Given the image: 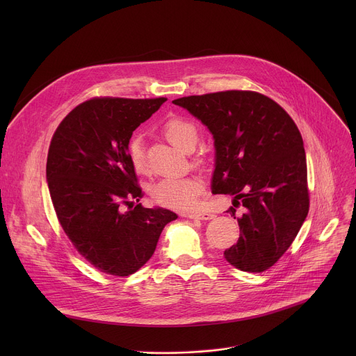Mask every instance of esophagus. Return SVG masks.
<instances>
[{"instance_id":"esophagus-1","label":"esophagus","mask_w":356,"mask_h":356,"mask_svg":"<svg viewBox=\"0 0 356 356\" xmlns=\"http://www.w3.org/2000/svg\"><path fill=\"white\" fill-rule=\"evenodd\" d=\"M183 217H187V218H191V220H213L216 216L211 214V213H194V214H184Z\"/></svg>"}]
</instances>
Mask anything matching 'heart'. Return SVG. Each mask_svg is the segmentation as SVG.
<instances>
[{"label": "heart", "instance_id": "b5f03b06", "mask_svg": "<svg viewBox=\"0 0 356 356\" xmlns=\"http://www.w3.org/2000/svg\"><path fill=\"white\" fill-rule=\"evenodd\" d=\"M162 132L173 146L184 152L191 150L197 142L195 125L180 117L169 118L163 124ZM128 154L134 170L139 175H146L149 172V166L145 158L143 142L139 135L131 138L128 143ZM202 190H204V184L195 176L165 177L152 186L150 195L163 207L188 211L195 209Z\"/></svg>", "mask_w": 356, "mask_h": 356}]
</instances>
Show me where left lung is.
Instances as JSON below:
<instances>
[{"mask_svg":"<svg viewBox=\"0 0 356 356\" xmlns=\"http://www.w3.org/2000/svg\"><path fill=\"white\" fill-rule=\"evenodd\" d=\"M214 139L213 194L234 195L227 213L239 239L224 252L239 270L259 273L289 249L309 214L302 138L290 115L255 91H221L173 99ZM241 205L244 214L235 218Z\"/></svg>","mask_w":356,"mask_h":356,"instance_id":"left-lung-1","label":"left lung"}]
</instances>
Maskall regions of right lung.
<instances>
[{
  "mask_svg": "<svg viewBox=\"0 0 356 356\" xmlns=\"http://www.w3.org/2000/svg\"><path fill=\"white\" fill-rule=\"evenodd\" d=\"M165 101L88 99L69 113L50 142L46 181L59 222L80 255L104 273L129 276L140 269L166 224L177 218L162 207H131L142 190L128 143Z\"/></svg>",
  "mask_w": 356,
  "mask_h": 356,
  "instance_id": "right-lung-1",
  "label": "right lung"
}]
</instances>
